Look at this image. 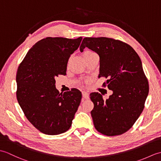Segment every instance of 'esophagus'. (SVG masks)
<instances>
[{
	"mask_svg": "<svg viewBox=\"0 0 161 161\" xmlns=\"http://www.w3.org/2000/svg\"><path fill=\"white\" fill-rule=\"evenodd\" d=\"M82 97L84 99H86V100H87V99L89 98V93H88L86 91H82Z\"/></svg>",
	"mask_w": 161,
	"mask_h": 161,
	"instance_id": "obj_1",
	"label": "esophagus"
}]
</instances>
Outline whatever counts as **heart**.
<instances>
[{"label":"heart","instance_id":"b5f03b06","mask_svg":"<svg viewBox=\"0 0 161 161\" xmlns=\"http://www.w3.org/2000/svg\"><path fill=\"white\" fill-rule=\"evenodd\" d=\"M95 54V53H93V52H92V51H90V50H86L84 53L83 56L84 57H86V56H88V55H91V54Z\"/></svg>","mask_w":161,"mask_h":161}]
</instances>
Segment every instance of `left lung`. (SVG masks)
Segmentation results:
<instances>
[{
  "mask_svg": "<svg viewBox=\"0 0 161 161\" xmlns=\"http://www.w3.org/2000/svg\"><path fill=\"white\" fill-rule=\"evenodd\" d=\"M85 47L100 57L98 77L107 78L103 86L107 85L113 91L106 101L100 93L90 95L95 127L106 136L121 135L137 120L148 95V81L141 58L128 44L107 37H86L80 50L83 52Z\"/></svg>",
  "mask_w": 161,
  "mask_h": 161,
  "instance_id": "left-lung-1",
  "label": "left lung"
}]
</instances>
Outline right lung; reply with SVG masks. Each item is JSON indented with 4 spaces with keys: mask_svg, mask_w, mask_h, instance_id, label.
<instances>
[{
    "mask_svg": "<svg viewBox=\"0 0 161 161\" xmlns=\"http://www.w3.org/2000/svg\"><path fill=\"white\" fill-rule=\"evenodd\" d=\"M82 37H47L30 49L16 73V97L31 124L41 132L58 135L68 131L81 100L73 88L59 93L55 77L66 75L69 57Z\"/></svg>",
    "mask_w": 161,
    "mask_h": 161,
    "instance_id": "add662e5",
    "label": "right lung"
}]
</instances>
